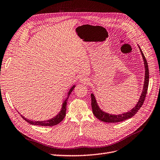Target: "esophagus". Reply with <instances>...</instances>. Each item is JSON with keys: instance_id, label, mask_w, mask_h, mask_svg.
Listing matches in <instances>:
<instances>
[{"instance_id": "1", "label": "esophagus", "mask_w": 160, "mask_h": 160, "mask_svg": "<svg viewBox=\"0 0 160 160\" xmlns=\"http://www.w3.org/2000/svg\"><path fill=\"white\" fill-rule=\"evenodd\" d=\"M89 79H87V78H81L80 79V82H82V83H87V82H89Z\"/></svg>"}]
</instances>
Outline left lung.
<instances>
[{
	"label": "left lung",
	"instance_id": "8db88e82",
	"mask_svg": "<svg viewBox=\"0 0 160 160\" xmlns=\"http://www.w3.org/2000/svg\"><path fill=\"white\" fill-rule=\"evenodd\" d=\"M139 48L140 49V52H141V54L142 56V58H143V59H144L145 70H146L145 71L146 74H145V81H144V89H143V91H142V93L140 96V98L139 99V101L138 102L135 107L132 109V111H128V112L122 114L113 115V114H109L108 113H106V112L102 111L97 105V103L96 102V99L95 98L94 95L91 94V107H92L93 114H94L98 119L102 121V122L114 123V122H122V121L130 118L131 117H132L133 116H134V114H136V112L139 111V109L142 107L143 103H144V102L145 101L146 96L147 92H148V84H149V69H148V63H147V61H146L144 55L142 52L140 46H139Z\"/></svg>",
	"mask_w": 160,
	"mask_h": 160
}]
</instances>
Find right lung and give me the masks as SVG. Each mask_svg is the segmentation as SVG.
Instances as JSON below:
<instances>
[{
    "mask_svg": "<svg viewBox=\"0 0 160 160\" xmlns=\"http://www.w3.org/2000/svg\"><path fill=\"white\" fill-rule=\"evenodd\" d=\"M75 88V86L71 87V89L69 90V91L68 92V97H69V95L71 94V92H72V91L73 90V89ZM68 98H66L65 101L63 103V106L62 108V110L60 111L59 113L56 116V117H53V118L48 120L46 121H32L30 120L27 119L26 118H24V117H22L21 114V117L24 120H25L26 122H28V123H30V124H34V125H38V126H55L58 124H59V122H61L63 120V118H65V115H66V106H67V101H68Z\"/></svg>",
    "mask_w": 160,
    "mask_h": 160,
    "instance_id": "right-lung-1",
    "label": "right lung"
}]
</instances>
